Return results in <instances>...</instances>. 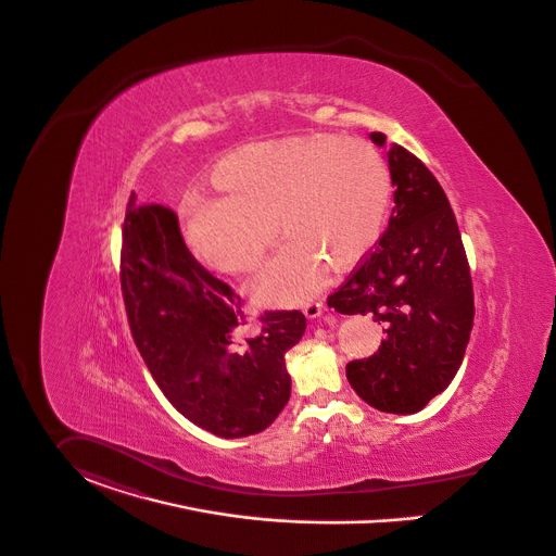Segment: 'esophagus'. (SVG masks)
<instances>
[{
    "mask_svg": "<svg viewBox=\"0 0 556 556\" xmlns=\"http://www.w3.org/2000/svg\"><path fill=\"white\" fill-rule=\"evenodd\" d=\"M323 312H325V305H323L320 301H312V303H305V305H303V314H305V318H309V320L323 316Z\"/></svg>",
    "mask_w": 556,
    "mask_h": 556,
    "instance_id": "esophagus-1",
    "label": "esophagus"
}]
</instances>
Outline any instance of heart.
<instances>
[{
    "label": "heart",
    "mask_w": 556,
    "mask_h": 556,
    "mask_svg": "<svg viewBox=\"0 0 556 556\" xmlns=\"http://www.w3.org/2000/svg\"><path fill=\"white\" fill-rule=\"evenodd\" d=\"M222 195H191L184 236L223 274L260 265L276 229L287 240L251 287L261 305H295L379 242L392 184L383 157L358 139L303 137L231 151L213 170ZM277 225L274 226L273 223Z\"/></svg>",
    "instance_id": "1"
}]
</instances>
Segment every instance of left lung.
Returning a JSON list of instances; mask_svg holds the SVG:
<instances>
[{
    "mask_svg": "<svg viewBox=\"0 0 556 556\" xmlns=\"http://www.w3.org/2000/svg\"><path fill=\"white\" fill-rule=\"evenodd\" d=\"M377 148L386 135L370 132ZM394 211L388 229L327 299L339 314H369L386 327L379 350L345 377L381 413L410 415L446 390L462 367L475 320L470 267L443 187L407 149L392 143Z\"/></svg>",
    "mask_w": 556,
    "mask_h": 556,
    "instance_id": "left-lung-1",
    "label": "left lung"
}]
</instances>
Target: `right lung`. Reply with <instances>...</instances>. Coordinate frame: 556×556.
<instances>
[{
    "label": "right lung",
    "instance_id": "add662e5",
    "mask_svg": "<svg viewBox=\"0 0 556 556\" xmlns=\"http://www.w3.org/2000/svg\"><path fill=\"white\" fill-rule=\"evenodd\" d=\"M122 293L149 372L184 417L222 439L271 426L291 396L285 354L305 333L301 312H265L260 331L244 333L238 295L191 257L177 215L135 195Z\"/></svg>",
    "mask_w": 556,
    "mask_h": 556
}]
</instances>
